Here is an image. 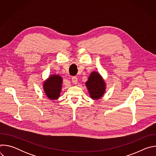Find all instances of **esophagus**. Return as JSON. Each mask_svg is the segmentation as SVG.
I'll return each mask as SVG.
<instances>
[{
	"mask_svg": "<svg viewBox=\"0 0 156 156\" xmlns=\"http://www.w3.org/2000/svg\"><path fill=\"white\" fill-rule=\"evenodd\" d=\"M72 83L74 84H77V83H78V78L76 77V76H73L72 78Z\"/></svg>",
	"mask_w": 156,
	"mask_h": 156,
	"instance_id": "esophagus-1",
	"label": "esophagus"
}]
</instances>
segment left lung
<instances>
[{
    "label": "left lung",
    "mask_w": 156,
    "mask_h": 156,
    "mask_svg": "<svg viewBox=\"0 0 156 156\" xmlns=\"http://www.w3.org/2000/svg\"><path fill=\"white\" fill-rule=\"evenodd\" d=\"M90 97L93 99H99L104 94L105 84L100 74L96 72L91 73L88 80L86 82Z\"/></svg>",
    "instance_id": "left-lung-1"
}]
</instances>
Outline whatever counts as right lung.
Masks as SVG:
<instances>
[{
  "label": "right lung",
  "mask_w": 156,
  "mask_h": 156,
  "mask_svg": "<svg viewBox=\"0 0 156 156\" xmlns=\"http://www.w3.org/2000/svg\"><path fill=\"white\" fill-rule=\"evenodd\" d=\"M62 84V78L59 75L51 76L44 83V90L47 96L51 100L59 98Z\"/></svg>",
  "instance_id": "obj_1"
}]
</instances>
